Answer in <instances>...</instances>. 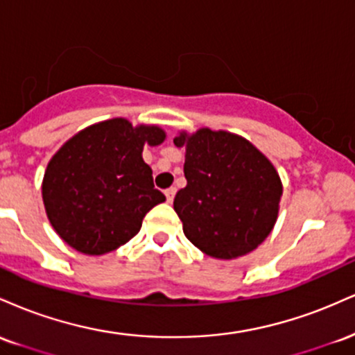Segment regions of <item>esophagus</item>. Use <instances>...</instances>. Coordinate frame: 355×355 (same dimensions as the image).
I'll return each instance as SVG.
<instances>
[{"instance_id": "esophagus-1", "label": "esophagus", "mask_w": 355, "mask_h": 355, "mask_svg": "<svg viewBox=\"0 0 355 355\" xmlns=\"http://www.w3.org/2000/svg\"><path fill=\"white\" fill-rule=\"evenodd\" d=\"M175 193H177V189L175 187H170V189L165 190V197H166V202H173V197Z\"/></svg>"}]
</instances>
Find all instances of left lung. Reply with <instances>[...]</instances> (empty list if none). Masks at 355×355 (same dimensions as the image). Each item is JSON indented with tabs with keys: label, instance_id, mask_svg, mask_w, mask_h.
I'll use <instances>...</instances> for the list:
<instances>
[{
	"label": "left lung",
	"instance_id": "obj_1",
	"mask_svg": "<svg viewBox=\"0 0 355 355\" xmlns=\"http://www.w3.org/2000/svg\"><path fill=\"white\" fill-rule=\"evenodd\" d=\"M185 146V189L173 209L183 234L207 255L237 259L257 248L274 229L282 183L274 165L245 138L198 130L173 140Z\"/></svg>",
	"mask_w": 355,
	"mask_h": 355
}]
</instances>
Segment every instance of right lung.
Masks as SVG:
<instances>
[{
	"label": "right lung",
	"mask_w": 355,
	"mask_h": 355,
	"mask_svg": "<svg viewBox=\"0 0 355 355\" xmlns=\"http://www.w3.org/2000/svg\"><path fill=\"white\" fill-rule=\"evenodd\" d=\"M165 140L158 126L123 118L101 121L70 138L46 166L43 202L53 229L68 245L101 255L128 242L165 195L155 189L144 145Z\"/></svg>",
	"instance_id": "1"
}]
</instances>
